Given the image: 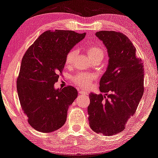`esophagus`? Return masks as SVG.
Segmentation results:
<instances>
[{
    "label": "esophagus",
    "instance_id": "1",
    "mask_svg": "<svg viewBox=\"0 0 158 158\" xmlns=\"http://www.w3.org/2000/svg\"><path fill=\"white\" fill-rule=\"evenodd\" d=\"M78 93L80 94H84V95L87 94V93H86L85 91H84V90H81V89L78 90Z\"/></svg>",
    "mask_w": 158,
    "mask_h": 158
}]
</instances>
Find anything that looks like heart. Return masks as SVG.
Returning a JSON list of instances; mask_svg holds the SVG:
<instances>
[{"instance_id":"obj_1","label":"heart","mask_w":158,"mask_h":158,"mask_svg":"<svg viewBox=\"0 0 158 158\" xmlns=\"http://www.w3.org/2000/svg\"><path fill=\"white\" fill-rule=\"evenodd\" d=\"M87 52L90 58L94 60H102L104 57V51L100 47L96 46V45H91L87 47L86 49ZM77 52L75 49H70L67 54L65 57V64L66 66L70 67L74 62L75 55H76ZM94 79V75L90 73H77L73 77V81L77 85L80 86L81 88H87L91 85L93 80Z\"/></svg>"}]
</instances>
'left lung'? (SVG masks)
<instances>
[{
	"label": "left lung",
	"instance_id": "1",
	"mask_svg": "<svg viewBox=\"0 0 158 158\" xmlns=\"http://www.w3.org/2000/svg\"><path fill=\"white\" fill-rule=\"evenodd\" d=\"M97 37L106 47L107 70L100 81L102 94H90L88 107L90 128L96 133L114 135L125 129L134 116L144 93V65L136 48L124 34L100 31Z\"/></svg>",
	"mask_w": 158,
	"mask_h": 158
}]
</instances>
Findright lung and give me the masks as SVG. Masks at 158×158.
I'll return each instance as SVG.
<instances>
[{
  "instance_id": "add662e5",
  "label": "right lung",
  "mask_w": 158,
  "mask_h": 158,
  "mask_svg": "<svg viewBox=\"0 0 158 158\" xmlns=\"http://www.w3.org/2000/svg\"><path fill=\"white\" fill-rule=\"evenodd\" d=\"M70 30L46 31L26 52L17 78V92L30 126L50 133L63 126L69 106L77 96L74 87H54L62 74L67 54L85 37Z\"/></svg>"
}]
</instances>
